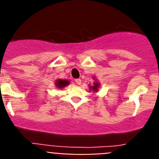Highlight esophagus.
<instances>
[{
    "label": "esophagus",
    "mask_w": 159,
    "mask_h": 159,
    "mask_svg": "<svg viewBox=\"0 0 159 159\" xmlns=\"http://www.w3.org/2000/svg\"><path fill=\"white\" fill-rule=\"evenodd\" d=\"M75 83H76L78 85H80V84H81V80H80V79H76V80H75Z\"/></svg>",
    "instance_id": "esophagus-1"
}]
</instances>
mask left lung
I'll use <instances>...</instances> for the list:
<instances>
[{
    "instance_id": "obj_1",
    "label": "left lung",
    "mask_w": 159,
    "mask_h": 159,
    "mask_svg": "<svg viewBox=\"0 0 159 159\" xmlns=\"http://www.w3.org/2000/svg\"><path fill=\"white\" fill-rule=\"evenodd\" d=\"M98 88H99V83H94L93 86L90 87V89L93 90L94 92H97V90H98Z\"/></svg>"
}]
</instances>
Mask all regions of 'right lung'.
<instances>
[{"label": "right lung", "mask_w": 159, "mask_h": 159, "mask_svg": "<svg viewBox=\"0 0 159 159\" xmlns=\"http://www.w3.org/2000/svg\"><path fill=\"white\" fill-rule=\"evenodd\" d=\"M69 84V82L67 80H57V82H56V85H57V87L58 88H64L65 86H67V85H68Z\"/></svg>", "instance_id": "right-lung-1"}]
</instances>
